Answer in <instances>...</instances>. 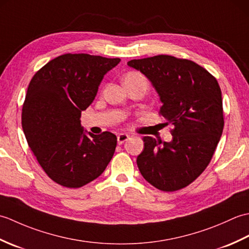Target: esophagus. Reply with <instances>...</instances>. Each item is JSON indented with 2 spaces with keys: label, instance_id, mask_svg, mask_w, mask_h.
<instances>
[{
  "label": "esophagus",
  "instance_id": "obj_1",
  "mask_svg": "<svg viewBox=\"0 0 249 249\" xmlns=\"http://www.w3.org/2000/svg\"><path fill=\"white\" fill-rule=\"evenodd\" d=\"M129 139V136L127 134H119L118 135V143L122 144L124 143L125 141H127Z\"/></svg>",
  "mask_w": 249,
  "mask_h": 249
}]
</instances>
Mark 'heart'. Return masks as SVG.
Masks as SVG:
<instances>
[{
  "instance_id": "1",
  "label": "heart",
  "mask_w": 249,
  "mask_h": 249,
  "mask_svg": "<svg viewBox=\"0 0 249 249\" xmlns=\"http://www.w3.org/2000/svg\"><path fill=\"white\" fill-rule=\"evenodd\" d=\"M131 80H142V81H144V82H146V80H145V78L141 75V73H139V72H136V71H130V72H128L127 75H126L125 77H124V82L125 81H131ZM147 83V82H146Z\"/></svg>"
}]
</instances>
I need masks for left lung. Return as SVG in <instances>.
Returning a JSON list of instances; mask_svg holds the SVG:
<instances>
[{"instance_id": "8db88e82", "label": "left lung", "mask_w": 249, "mask_h": 249, "mask_svg": "<svg viewBox=\"0 0 249 249\" xmlns=\"http://www.w3.org/2000/svg\"><path fill=\"white\" fill-rule=\"evenodd\" d=\"M127 65L152 82L162 106L160 114L172 124V141L143 137L137 165L147 182L162 192L193 183L212 160L224 129L223 99L214 76L186 59L155 55Z\"/></svg>"}]
</instances>
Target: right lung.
Returning <instances> with one entry per match:
<instances>
[{"mask_svg": "<svg viewBox=\"0 0 249 249\" xmlns=\"http://www.w3.org/2000/svg\"><path fill=\"white\" fill-rule=\"evenodd\" d=\"M87 53H66L37 71L22 107V128L37 161L52 181L79 188L97 178L112 158L116 136L86 134L80 116L104 76L120 63Z\"/></svg>", "mask_w": 249, "mask_h": 249, "instance_id": "add662e5", "label": "right lung"}]
</instances>
